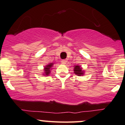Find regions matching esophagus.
<instances>
[{
  "instance_id": "obj_1",
  "label": "esophagus",
  "mask_w": 125,
  "mask_h": 125,
  "mask_svg": "<svg viewBox=\"0 0 125 125\" xmlns=\"http://www.w3.org/2000/svg\"><path fill=\"white\" fill-rule=\"evenodd\" d=\"M67 62V60H66V59L61 60V63H62V64H65Z\"/></svg>"
}]
</instances>
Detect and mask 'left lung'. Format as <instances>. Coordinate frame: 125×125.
<instances>
[{"label":"left lung","instance_id":"8db88e82","mask_svg":"<svg viewBox=\"0 0 125 125\" xmlns=\"http://www.w3.org/2000/svg\"><path fill=\"white\" fill-rule=\"evenodd\" d=\"M74 72L78 76H81L84 74V71L79 65H75L74 67Z\"/></svg>","mask_w":125,"mask_h":125}]
</instances>
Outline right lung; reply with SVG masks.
<instances>
[{
    "label": "right lung",
    "instance_id": "right-lung-1",
    "mask_svg": "<svg viewBox=\"0 0 125 125\" xmlns=\"http://www.w3.org/2000/svg\"><path fill=\"white\" fill-rule=\"evenodd\" d=\"M53 64H54V63L51 62V63H50V64H48V65H47L45 67L44 75H48L49 74H50V72H51V70L50 69L51 68V67H52Z\"/></svg>",
    "mask_w": 125,
    "mask_h": 125
}]
</instances>
